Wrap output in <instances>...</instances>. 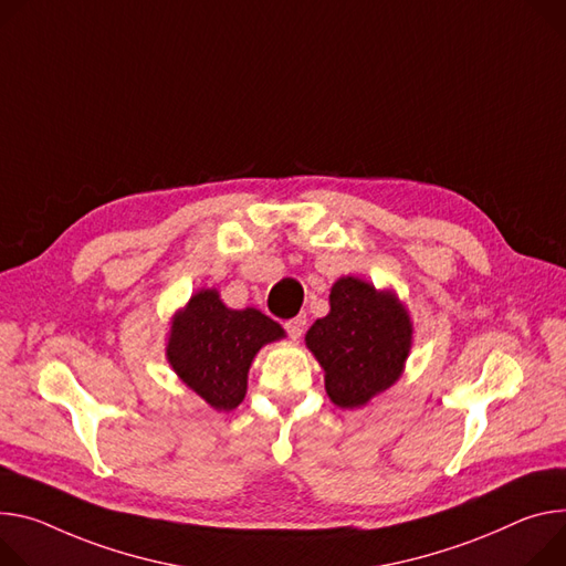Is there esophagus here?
Here are the masks:
<instances>
[{
	"label": "esophagus",
	"mask_w": 566,
	"mask_h": 566,
	"mask_svg": "<svg viewBox=\"0 0 566 566\" xmlns=\"http://www.w3.org/2000/svg\"><path fill=\"white\" fill-rule=\"evenodd\" d=\"M304 327H306V316H295L284 323V329L291 338H300L304 334Z\"/></svg>",
	"instance_id": "esophagus-1"
}]
</instances>
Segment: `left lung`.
Returning a JSON list of instances; mask_svg holds the SVG:
<instances>
[{
	"label": "left lung",
	"mask_w": 566,
	"mask_h": 566,
	"mask_svg": "<svg viewBox=\"0 0 566 566\" xmlns=\"http://www.w3.org/2000/svg\"><path fill=\"white\" fill-rule=\"evenodd\" d=\"M329 306L306 332V347L325 370V390L336 406H366L401 377L413 323L392 291L349 275L332 286Z\"/></svg>",
	"instance_id": "1"
}]
</instances>
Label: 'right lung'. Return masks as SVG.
Instances as JSON below:
<instances>
[{"label": "right lung", "mask_w": 566, "mask_h": 566, "mask_svg": "<svg viewBox=\"0 0 566 566\" xmlns=\"http://www.w3.org/2000/svg\"><path fill=\"white\" fill-rule=\"evenodd\" d=\"M284 338V329L252 310H228L217 289L191 295L171 321L167 358L174 373L217 410L237 408L254 354Z\"/></svg>", "instance_id": "obj_1"}]
</instances>
